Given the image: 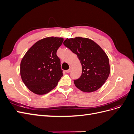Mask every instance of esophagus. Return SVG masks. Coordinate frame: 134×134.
I'll list each match as a JSON object with an SVG mask.
<instances>
[{"label": "esophagus", "instance_id": "1", "mask_svg": "<svg viewBox=\"0 0 134 134\" xmlns=\"http://www.w3.org/2000/svg\"><path fill=\"white\" fill-rule=\"evenodd\" d=\"M71 69H72V68H71V67H70L69 69L68 70H66V72H68V73H69V72H70L71 71Z\"/></svg>", "mask_w": 134, "mask_h": 134}]
</instances>
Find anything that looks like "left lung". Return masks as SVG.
<instances>
[{
	"instance_id": "left-lung-1",
	"label": "left lung",
	"mask_w": 134,
	"mask_h": 134,
	"mask_svg": "<svg viewBox=\"0 0 134 134\" xmlns=\"http://www.w3.org/2000/svg\"><path fill=\"white\" fill-rule=\"evenodd\" d=\"M63 43L77 55L82 64V75L74 80L75 86L84 92L98 90L110 73L109 59L106 52L98 44L87 38H67Z\"/></svg>"
}]
</instances>
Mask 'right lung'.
<instances>
[{"label":"right lung","mask_w":134,"mask_h":134,"mask_svg":"<svg viewBox=\"0 0 134 134\" xmlns=\"http://www.w3.org/2000/svg\"><path fill=\"white\" fill-rule=\"evenodd\" d=\"M64 38L46 37L36 42L22 58L20 74L28 90L36 94L50 92L63 75L56 52Z\"/></svg>","instance_id":"1"}]
</instances>
